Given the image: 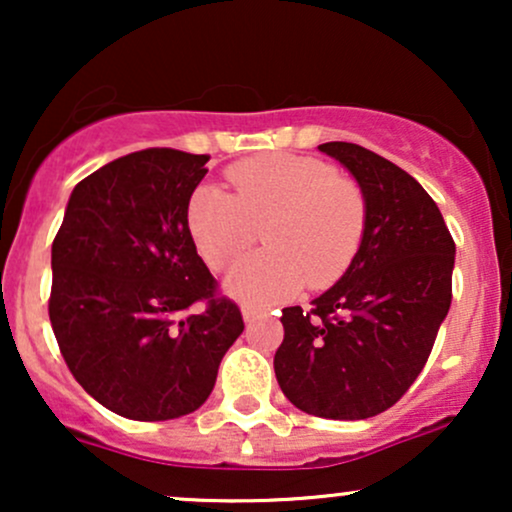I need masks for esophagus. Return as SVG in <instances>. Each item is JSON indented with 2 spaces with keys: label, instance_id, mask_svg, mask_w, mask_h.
Here are the masks:
<instances>
[{
  "label": "esophagus",
  "instance_id": "obj_1",
  "mask_svg": "<svg viewBox=\"0 0 512 512\" xmlns=\"http://www.w3.org/2000/svg\"><path fill=\"white\" fill-rule=\"evenodd\" d=\"M255 315H257V308H252V305H243V320L245 322L255 320Z\"/></svg>",
  "mask_w": 512,
  "mask_h": 512
}]
</instances>
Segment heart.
Masks as SVG:
<instances>
[{
	"mask_svg": "<svg viewBox=\"0 0 512 512\" xmlns=\"http://www.w3.org/2000/svg\"><path fill=\"white\" fill-rule=\"evenodd\" d=\"M231 192L202 185L187 204V228L214 272H226L264 228V252L228 276V291L248 303H276L305 284L322 289L354 260L366 226L356 182L320 158L269 154L228 168Z\"/></svg>",
	"mask_w": 512,
	"mask_h": 512,
	"instance_id": "obj_1",
	"label": "heart"
}]
</instances>
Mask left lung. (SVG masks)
<instances>
[{"label": "left lung", "mask_w": 512, "mask_h": 512, "mask_svg": "<svg viewBox=\"0 0 512 512\" xmlns=\"http://www.w3.org/2000/svg\"><path fill=\"white\" fill-rule=\"evenodd\" d=\"M361 185L366 226L342 279L313 308L281 310V392L305 414L358 421L390 409L419 378L452 301V240L407 170L358 144L327 142Z\"/></svg>", "instance_id": "8db88e82"}]
</instances>
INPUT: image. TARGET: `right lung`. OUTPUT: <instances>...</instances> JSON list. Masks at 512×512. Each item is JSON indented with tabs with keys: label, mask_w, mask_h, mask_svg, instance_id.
Masks as SVG:
<instances>
[{
	"label": "right lung",
	"mask_w": 512,
	"mask_h": 512,
	"mask_svg": "<svg viewBox=\"0 0 512 512\" xmlns=\"http://www.w3.org/2000/svg\"><path fill=\"white\" fill-rule=\"evenodd\" d=\"M209 156L144 149L98 168L52 240L48 313L64 363L105 409L168 421L207 402L240 308L197 255L187 204ZM195 302L202 314H187Z\"/></svg>",
	"instance_id": "1"
}]
</instances>
